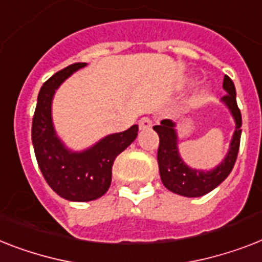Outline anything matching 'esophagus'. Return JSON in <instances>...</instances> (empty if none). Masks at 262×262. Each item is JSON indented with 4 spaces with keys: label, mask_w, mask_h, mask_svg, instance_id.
<instances>
[{
    "label": "esophagus",
    "mask_w": 262,
    "mask_h": 262,
    "mask_svg": "<svg viewBox=\"0 0 262 262\" xmlns=\"http://www.w3.org/2000/svg\"><path fill=\"white\" fill-rule=\"evenodd\" d=\"M153 125L152 120H150L149 117H142L141 120L138 121V126L141 130H146V129H150Z\"/></svg>",
    "instance_id": "34e87169"
}]
</instances>
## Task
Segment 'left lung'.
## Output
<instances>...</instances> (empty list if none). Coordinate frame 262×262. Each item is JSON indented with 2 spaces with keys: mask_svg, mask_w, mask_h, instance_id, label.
Instances as JSON below:
<instances>
[{
  "mask_svg": "<svg viewBox=\"0 0 262 262\" xmlns=\"http://www.w3.org/2000/svg\"><path fill=\"white\" fill-rule=\"evenodd\" d=\"M223 89L227 91V94L222 98V101L226 103L234 117L235 132L227 156L215 169L207 172L198 171L184 164L178 149L175 124L171 120H163L160 125L153 126L160 138L159 149H157V163L160 169L161 182L167 190L172 191L173 193L187 198L206 195L220 186L230 175L231 169L234 167L239 150V141H241L242 117L237 105L234 83L227 75L223 78Z\"/></svg>",
  "mask_w": 262,
  "mask_h": 262,
  "instance_id": "1",
  "label": "left lung"
}]
</instances>
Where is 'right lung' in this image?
Returning <instances> with one entry per match:
<instances>
[{
  "label": "right lung",
  "instance_id": "add662e5",
  "mask_svg": "<svg viewBox=\"0 0 262 262\" xmlns=\"http://www.w3.org/2000/svg\"><path fill=\"white\" fill-rule=\"evenodd\" d=\"M84 66L86 63L69 66L44 82L32 121V142L40 171L59 196L72 202L95 201L109 190L114 160L135 141L138 132L137 125H133L127 130L102 138L84 152L66 149L55 135L51 103L57 87Z\"/></svg>",
  "mask_w": 262,
  "mask_h": 262
}]
</instances>
